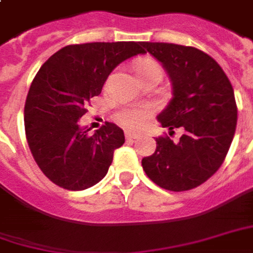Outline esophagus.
I'll list each match as a JSON object with an SVG mask.
<instances>
[{"instance_id": "1", "label": "esophagus", "mask_w": 253, "mask_h": 253, "mask_svg": "<svg viewBox=\"0 0 253 253\" xmlns=\"http://www.w3.org/2000/svg\"><path fill=\"white\" fill-rule=\"evenodd\" d=\"M126 139L127 141H131V139H137L141 135L139 132H134V131H126Z\"/></svg>"}]
</instances>
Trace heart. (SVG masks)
Wrapping results in <instances>:
<instances>
[{
  "mask_svg": "<svg viewBox=\"0 0 253 253\" xmlns=\"http://www.w3.org/2000/svg\"><path fill=\"white\" fill-rule=\"evenodd\" d=\"M162 72L163 71H162L160 64L153 61V60H139L138 63L135 64V74H137L139 81L151 77L162 78ZM151 108H148V107H135V108L125 109V111L119 112L116 119L123 126L137 128V127H141L144 125L145 121L151 116Z\"/></svg>",
  "mask_w": 253,
  "mask_h": 253,
  "instance_id": "1",
  "label": "heart"
}]
</instances>
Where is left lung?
Segmentation results:
<instances>
[{
  "instance_id": "obj_1",
  "label": "left lung",
  "mask_w": 253,
  "mask_h": 253,
  "mask_svg": "<svg viewBox=\"0 0 253 253\" xmlns=\"http://www.w3.org/2000/svg\"><path fill=\"white\" fill-rule=\"evenodd\" d=\"M160 61L172 84V98L157 115L163 127L182 128L179 141L156 138V151L142 159L146 175L160 188L183 192L218 171L237 125V105L229 78L215 60L192 46L141 42Z\"/></svg>"
}]
</instances>
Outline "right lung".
<instances>
[{
    "label": "right lung",
    "mask_w": 253,
    "mask_h": 253,
    "mask_svg": "<svg viewBox=\"0 0 253 253\" xmlns=\"http://www.w3.org/2000/svg\"><path fill=\"white\" fill-rule=\"evenodd\" d=\"M142 53L139 42L68 45L35 75L24 105L26 137L41 171L57 186L84 190L107 175L115 149L125 144V132L107 122L89 135L90 128H81L79 119L109 74Z\"/></svg>",
    "instance_id": "1"
}]
</instances>
